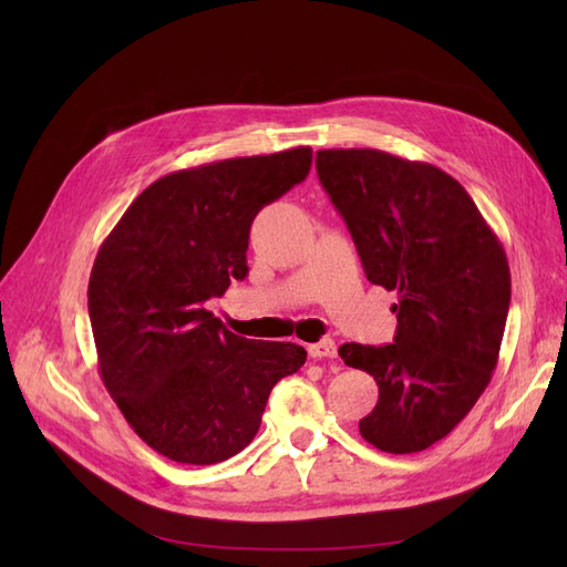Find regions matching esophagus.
I'll list each match as a JSON object with an SVG mask.
<instances>
[{
  "label": "esophagus",
  "instance_id": "1",
  "mask_svg": "<svg viewBox=\"0 0 567 567\" xmlns=\"http://www.w3.org/2000/svg\"><path fill=\"white\" fill-rule=\"evenodd\" d=\"M307 352L315 359H336L338 348L331 338H321L319 342H312V346H307Z\"/></svg>",
  "mask_w": 567,
  "mask_h": 567
}]
</instances>
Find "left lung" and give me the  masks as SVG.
Wrapping results in <instances>:
<instances>
[{
  "label": "left lung",
  "instance_id": "left-lung-1",
  "mask_svg": "<svg viewBox=\"0 0 567 567\" xmlns=\"http://www.w3.org/2000/svg\"><path fill=\"white\" fill-rule=\"evenodd\" d=\"M319 182L346 219L367 279L398 293L390 346L346 342L379 402L359 433L388 454L450 435L492 381L511 302L499 238L454 177L379 148L317 151Z\"/></svg>",
  "mask_w": 567,
  "mask_h": 567
}]
</instances>
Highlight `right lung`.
Listing matches in <instances>:
<instances>
[{"label":"right lung","instance_id":"add662e5","mask_svg":"<svg viewBox=\"0 0 567 567\" xmlns=\"http://www.w3.org/2000/svg\"><path fill=\"white\" fill-rule=\"evenodd\" d=\"M312 148L177 169L132 200L101 244L87 305L99 373L151 450L210 466L248 447L296 342L231 333L205 300L246 279L255 215L300 184Z\"/></svg>","mask_w":567,"mask_h":567}]
</instances>
